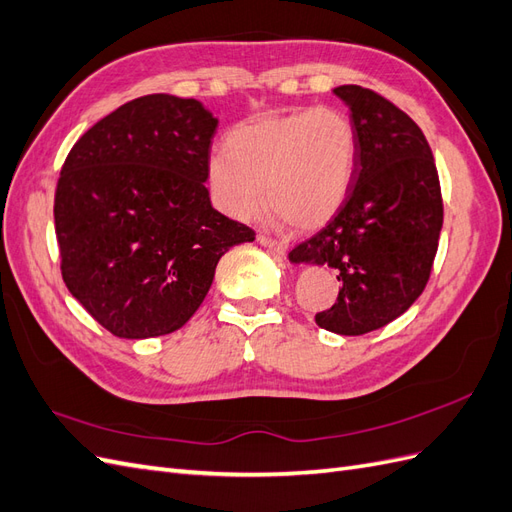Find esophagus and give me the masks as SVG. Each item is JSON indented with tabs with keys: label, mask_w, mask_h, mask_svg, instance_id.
Masks as SVG:
<instances>
[{
	"label": "esophagus",
	"mask_w": 512,
	"mask_h": 512,
	"mask_svg": "<svg viewBox=\"0 0 512 512\" xmlns=\"http://www.w3.org/2000/svg\"><path fill=\"white\" fill-rule=\"evenodd\" d=\"M257 240H259V244H264V246L272 248V251H276V253H281V255H283V253H287V242H285V240L266 236V233H259Z\"/></svg>",
	"instance_id": "esophagus-1"
}]
</instances>
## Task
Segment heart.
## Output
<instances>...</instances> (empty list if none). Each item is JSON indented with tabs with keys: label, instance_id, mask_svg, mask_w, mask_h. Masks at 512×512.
<instances>
[{
	"label": "heart",
	"instance_id": "b5f03b06",
	"mask_svg": "<svg viewBox=\"0 0 512 512\" xmlns=\"http://www.w3.org/2000/svg\"><path fill=\"white\" fill-rule=\"evenodd\" d=\"M227 152L208 160L218 208L251 218L266 203L298 229H317L339 212L356 171V130L341 109L272 113L231 130Z\"/></svg>",
	"mask_w": 512,
	"mask_h": 512
}]
</instances>
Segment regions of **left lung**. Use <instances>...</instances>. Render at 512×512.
<instances>
[{
    "instance_id": "obj_1",
    "label": "left lung",
    "mask_w": 512,
    "mask_h": 512,
    "mask_svg": "<svg viewBox=\"0 0 512 512\" xmlns=\"http://www.w3.org/2000/svg\"><path fill=\"white\" fill-rule=\"evenodd\" d=\"M356 130V171L332 221L294 246L296 264L339 272V296L319 328L358 337L403 315L425 289L440 242L444 203L433 152L418 124L360 85L334 90Z\"/></svg>"
}]
</instances>
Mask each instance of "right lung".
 Here are the masks:
<instances>
[{
	"label": "right lung",
	"instance_id": "add662e5",
	"mask_svg": "<svg viewBox=\"0 0 512 512\" xmlns=\"http://www.w3.org/2000/svg\"><path fill=\"white\" fill-rule=\"evenodd\" d=\"M218 120L195 98L126 102L72 145L55 188L68 291L102 328L150 339L182 328L231 246L255 231L210 203Z\"/></svg>",
	"mask_w": 512,
	"mask_h": 512
}]
</instances>
